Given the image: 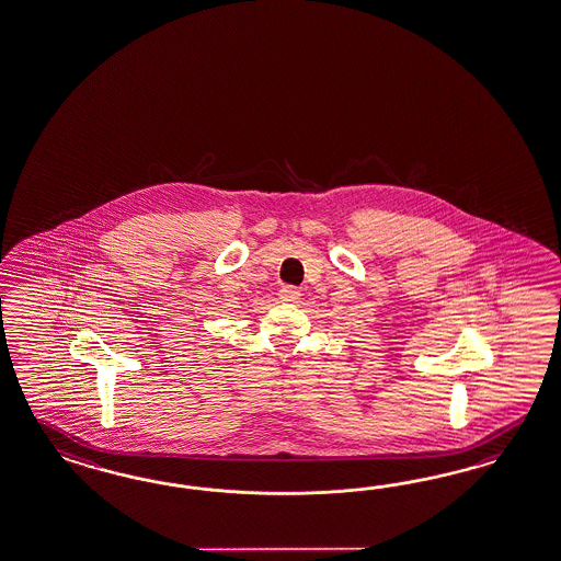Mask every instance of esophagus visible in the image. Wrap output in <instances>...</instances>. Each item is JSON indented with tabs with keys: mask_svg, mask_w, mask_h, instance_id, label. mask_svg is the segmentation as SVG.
Segmentation results:
<instances>
[{
	"mask_svg": "<svg viewBox=\"0 0 561 561\" xmlns=\"http://www.w3.org/2000/svg\"><path fill=\"white\" fill-rule=\"evenodd\" d=\"M278 299L285 302H297L301 299V290L290 287V285H285V287L278 288Z\"/></svg>",
	"mask_w": 561,
	"mask_h": 561,
	"instance_id": "34e87169",
	"label": "esophagus"
}]
</instances>
